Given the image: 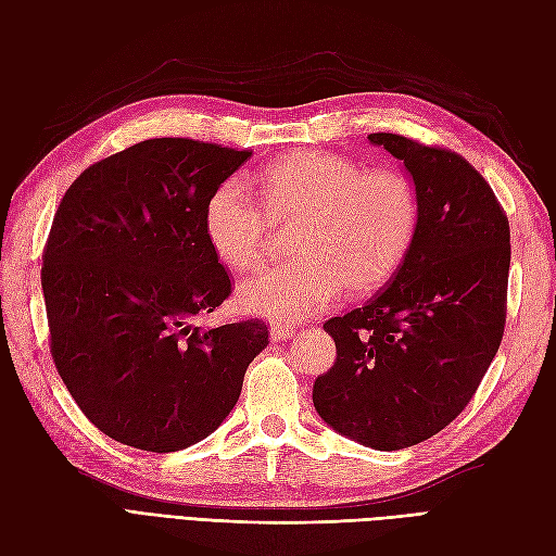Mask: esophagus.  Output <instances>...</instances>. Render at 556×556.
<instances>
[{
  "mask_svg": "<svg viewBox=\"0 0 556 556\" xmlns=\"http://www.w3.org/2000/svg\"><path fill=\"white\" fill-rule=\"evenodd\" d=\"M292 333H294V327H292V325H282V323H274V325H271V341H274V343L290 339Z\"/></svg>",
  "mask_w": 556,
  "mask_h": 556,
  "instance_id": "1",
  "label": "esophagus"
}]
</instances>
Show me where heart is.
I'll return each mask as SVG.
<instances>
[{"instance_id":"b5f03b06","label":"heart","mask_w":556,"mask_h":556,"mask_svg":"<svg viewBox=\"0 0 556 556\" xmlns=\"http://www.w3.org/2000/svg\"><path fill=\"white\" fill-rule=\"evenodd\" d=\"M264 206L237 178L217 188L204 215L206 237L225 266L248 271L262 255L268 215H301L294 233L299 257L266 266L239 288L245 313L301 319L329 308L345 282L355 290L390 278L419 227V197L396 169L296 150L257 176Z\"/></svg>"}]
</instances>
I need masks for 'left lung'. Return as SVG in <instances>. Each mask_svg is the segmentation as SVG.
Wrapping results in <instances>:
<instances>
[{
  "label": "left lung",
  "instance_id": "left-lung-1",
  "mask_svg": "<svg viewBox=\"0 0 556 556\" xmlns=\"http://www.w3.org/2000/svg\"><path fill=\"white\" fill-rule=\"evenodd\" d=\"M368 141L413 176L419 227L392 280L325 323L336 362L313 403L331 429L390 452L445 429L480 387L506 327L510 225L459 153L387 131Z\"/></svg>",
  "mask_w": 556,
  "mask_h": 556
}]
</instances>
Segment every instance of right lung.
Masks as SVG:
<instances>
[{"mask_svg": "<svg viewBox=\"0 0 556 556\" xmlns=\"http://www.w3.org/2000/svg\"><path fill=\"white\" fill-rule=\"evenodd\" d=\"M252 150L148 139L88 166L43 248L50 355L90 422L113 441L176 452L237 406L262 319L194 325L231 294L204 215Z\"/></svg>", "mask_w": 556, "mask_h": 556, "instance_id": "add662e5", "label": "right lung"}]
</instances>
